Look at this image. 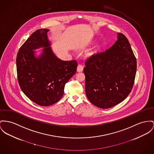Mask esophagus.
<instances>
[{
    "label": "esophagus",
    "instance_id": "esophagus-1",
    "mask_svg": "<svg viewBox=\"0 0 154 154\" xmlns=\"http://www.w3.org/2000/svg\"><path fill=\"white\" fill-rule=\"evenodd\" d=\"M83 69V66H82V65L79 64L78 65V67H77V71L78 72H82Z\"/></svg>",
    "mask_w": 154,
    "mask_h": 154
}]
</instances>
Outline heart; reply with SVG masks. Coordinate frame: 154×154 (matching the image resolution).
Returning <instances> with one entry per match:
<instances>
[{
	"label": "heart",
	"instance_id": "1",
	"mask_svg": "<svg viewBox=\"0 0 154 154\" xmlns=\"http://www.w3.org/2000/svg\"><path fill=\"white\" fill-rule=\"evenodd\" d=\"M93 54V52H89V53L88 54V56H91Z\"/></svg>",
	"mask_w": 154,
	"mask_h": 154
}]
</instances>
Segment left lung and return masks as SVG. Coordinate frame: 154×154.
<instances>
[{"label":"left lung","instance_id":"left-lung-1","mask_svg":"<svg viewBox=\"0 0 154 154\" xmlns=\"http://www.w3.org/2000/svg\"><path fill=\"white\" fill-rule=\"evenodd\" d=\"M105 51L96 53L85 62V92L89 100L102 109L123 102L133 87L137 71L136 58L125 36Z\"/></svg>","mask_w":154,"mask_h":154}]
</instances>
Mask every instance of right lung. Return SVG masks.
<instances>
[{
    "instance_id": "1",
    "label": "right lung",
    "mask_w": 154,
    "mask_h": 154,
    "mask_svg": "<svg viewBox=\"0 0 154 154\" xmlns=\"http://www.w3.org/2000/svg\"><path fill=\"white\" fill-rule=\"evenodd\" d=\"M48 29L34 32L21 45L16 57L17 79L21 91L31 101L41 106L58 102L66 82L76 72L75 60L62 61L53 53ZM45 48L38 58L33 49Z\"/></svg>"
}]
</instances>
